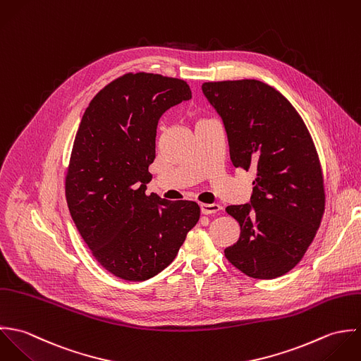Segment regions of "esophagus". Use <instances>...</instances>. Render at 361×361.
<instances>
[{"label":"esophagus","instance_id":"esophagus-1","mask_svg":"<svg viewBox=\"0 0 361 361\" xmlns=\"http://www.w3.org/2000/svg\"><path fill=\"white\" fill-rule=\"evenodd\" d=\"M201 211L204 215H212V214H220L221 207L219 204H201Z\"/></svg>","mask_w":361,"mask_h":361}]
</instances>
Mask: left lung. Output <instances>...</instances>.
I'll list each match as a JSON object with an SVG mask.
<instances>
[{
  "label": "left lung",
  "mask_w": 361,
  "mask_h": 361,
  "mask_svg": "<svg viewBox=\"0 0 361 361\" xmlns=\"http://www.w3.org/2000/svg\"><path fill=\"white\" fill-rule=\"evenodd\" d=\"M202 92L223 120L233 166L257 171L251 204L226 208L241 233L224 257L254 279L286 275L304 257L325 211L311 134L288 99L261 80L205 82Z\"/></svg>",
  "instance_id": "obj_1"
}]
</instances>
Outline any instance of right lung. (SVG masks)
<instances>
[{
  "label": "right lung",
  "mask_w": 361,
  "mask_h": 361,
  "mask_svg": "<svg viewBox=\"0 0 361 361\" xmlns=\"http://www.w3.org/2000/svg\"><path fill=\"white\" fill-rule=\"evenodd\" d=\"M191 99L185 80L128 73L89 103L66 174L73 223L94 259L111 275L146 281L176 258L201 209L194 201L146 195L160 116Z\"/></svg>",
  "instance_id": "1"
}]
</instances>
